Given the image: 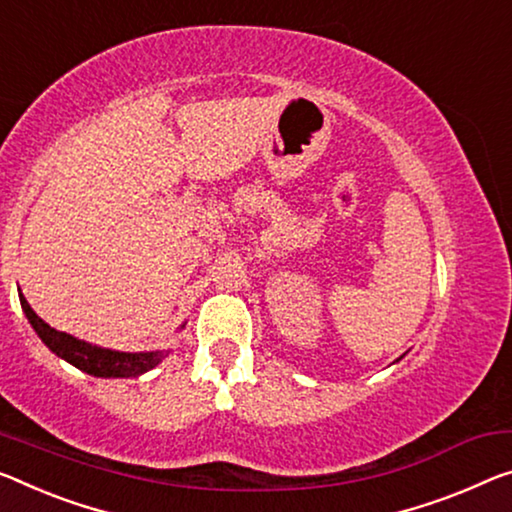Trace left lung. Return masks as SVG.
<instances>
[{
	"label": "left lung",
	"mask_w": 512,
	"mask_h": 512,
	"mask_svg": "<svg viewBox=\"0 0 512 512\" xmlns=\"http://www.w3.org/2000/svg\"><path fill=\"white\" fill-rule=\"evenodd\" d=\"M396 361H400V359H396Z\"/></svg>",
	"instance_id": "obj_1"
}]
</instances>
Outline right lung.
I'll return each instance as SVG.
<instances>
[{"label":"right lung","instance_id":"obj_1","mask_svg":"<svg viewBox=\"0 0 512 512\" xmlns=\"http://www.w3.org/2000/svg\"><path fill=\"white\" fill-rule=\"evenodd\" d=\"M20 304L29 320V325L34 327V332L47 345V348H50L57 357L68 361V364H73L75 368H80V371L89 373L93 377H139L151 371V368H155L164 357L169 355V350L119 352V350L100 348V345H91L66 332H57V329L47 325L43 318L36 316V311L31 309L22 293H20Z\"/></svg>","mask_w":512,"mask_h":512}]
</instances>
